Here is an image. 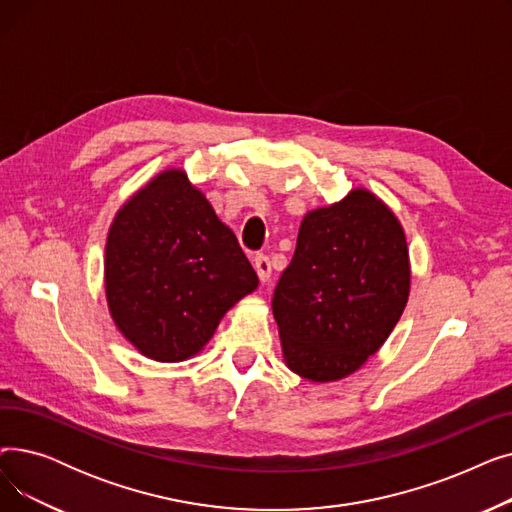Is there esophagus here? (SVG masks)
<instances>
[{
	"label": "esophagus",
	"mask_w": 512,
	"mask_h": 512,
	"mask_svg": "<svg viewBox=\"0 0 512 512\" xmlns=\"http://www.w3.org/2000/svg\"><path fill=\"white\" fill-rule=\"evenodd\" d=\"M253 265H255V272H257L261 282L270 280V276H272V263H270V259H267L265 255H255Z\"/></svg>",
	"instance_id": "1"
}]
</instances>
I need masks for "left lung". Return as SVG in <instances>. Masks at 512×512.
Segmentation results:
<instances>
[{"label":"left lung","instance_id":"1","mask_svg":"<svg viewBox=\"0 0 512 512\" xmlns=\"http://www.w3.org/2000/svg\"><path fill=\"white\" fill-rule=\"evenodd\" d=\"M411 261L394 211L367 188L307 211L274 290L284 363L336 382L380 351L407 307Z\"/></svg>","mask_w":512,"mask_h":512}]
</instances>
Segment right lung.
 Here are the masks:
<instances>
[{"label": "right lung", "mask_w": 512, "mask_h": 512, "mask_svg": "<svg viewBox=\"0 0 512 512\" xmlns=\"http://www.w3.org/2000/svg\"><path fill=\"white\" fill-rule=\"evenodd\" d=\"M103 280L120 334L159 363L201 353L259 284L234 232L180 168L159 172L118 209Z\"/></svg>", "instance_id": "obj_1"}]
</instances>
